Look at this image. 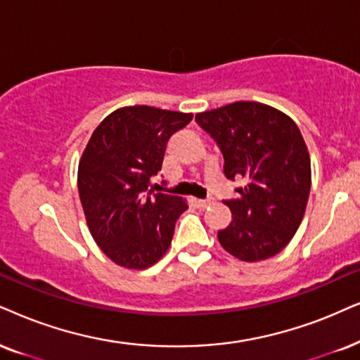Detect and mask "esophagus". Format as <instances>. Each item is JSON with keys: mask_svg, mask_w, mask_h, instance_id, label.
Returning <instances> with one entry per match:
<instances>
[{"mask_svg": "<svg viewBox=\"0 0 360 360\" xmlns=\"http://www.w3.org/2000/svg\"><path fill=\"white\" fill-rule=\"evenodd\" d=\"M212 201H214V199H211V198H209V199H199V201H198V206L204 209V207L211 206Z\"/></svg>", "mask_w": 360, "mask_h": 360, "instance_id": "esophagus-1", "label": "esophagus"}]
</instances>
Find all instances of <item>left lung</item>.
I'll return each mask as SVG.
<instances>
[{
  "label": "left lung",
  "instance_id": "1",
  "mask_svg": "<svg viewBox=\"0 0 360 360\" xmlns=\"http://www.w3.org/2000/svg\"><path fill=\"white\" fill-rule=\"evenodd\" d=\"M219 146L227 179H244L226 201L231 224L217 233L227 252L245 262L269 259L294 238L311 191V158L295 122L279 109L238 101L195 115Z\"/></svg>",
  "mask_w": 360,
  "mask_h": 360
}]
</instances>
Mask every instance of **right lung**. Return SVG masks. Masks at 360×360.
<instances>
[{
	"label": "right lung",
	"mask_w": 360,
	"mask_h": 360,
	"mask_svg": "<svg viewBox=\"0 0 360 360\" xmlns=\"http://www.w3.org/2000/svg\"><path fill=\"white\" fill-rule=\"evenodd\" d=\"M191 112L127 106L104 117L78 167V191L89 233L126 269H146L171 245L183 198L154 193L167 141L189 124Z\"/></svg>",
	"instance_id": "1"
}]
</instances>
